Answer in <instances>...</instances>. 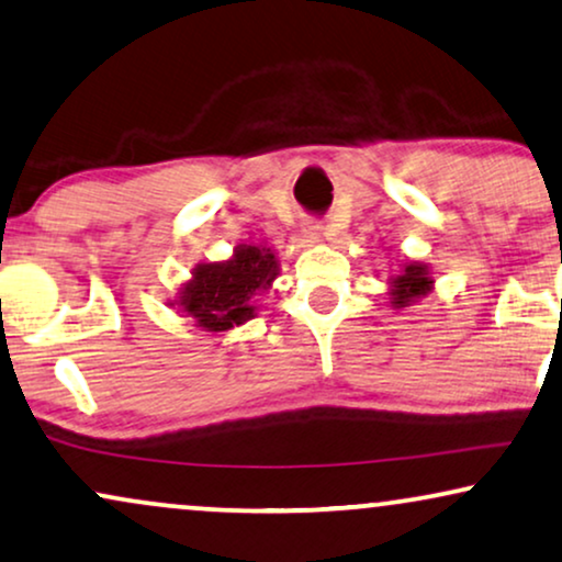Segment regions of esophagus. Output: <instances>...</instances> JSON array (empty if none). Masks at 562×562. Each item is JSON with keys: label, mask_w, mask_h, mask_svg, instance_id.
Instances as JSON below:
<instances>
[{"label": "esophagus", "mask_w": 562, "mask_h": 562, "mask_svg": "<svg viewBox=\"0 0 562 562\" xmlns=\"http://www.w3.org/2000/svg\"><path fill=\"white\" fill-rule=\"evenodd\" d=\"M303 238L308 240V244H322L326 238L324 223H318V220H308V223L303 225Z\"/></svg>", "instance_id": "34e87169"}]
</instances>
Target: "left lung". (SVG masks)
Returning <instances> with one entry per match:
<instances>
[{
  "mask_svg": "<svg viewBox=\"0 0 562 562\" xmlns=\"http://www.w3.org/2000/svg\"><path fill=\"white\" fill-rule=\"evenodd\" d=\"M432 285H436L432 269L425 261H402L396 274L389 280V303L394 311H402L430 295Z\"/></svg>",
  "mask_w": 562,
  "mask_h": 562,
  "instance_id": "left-lung-1",
  "label": "left lung"
}]
</instances>
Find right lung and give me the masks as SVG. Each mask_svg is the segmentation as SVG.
<instances>
[{"mask_svg":"<svg viewBox=\"0 0 562 562\" xmlns=\"http://www.w3.org/2000/svg\"><path fill=\"white\" fill-rule=\"evenodd\" d=\"M277 274L280 259L272 248L240 244L233 248V257L191 269V277L181 282L168 305L194 318L199 329L231 331L257 316L259 295L272 288Z\"/></svg>","mask_w":562,"mask_h":562,"instance_id":"right-lung-1","label":"right lung"}]
</instances>
